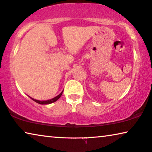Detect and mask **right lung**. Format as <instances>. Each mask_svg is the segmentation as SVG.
Instances as JSON below:
<instances>
[{"mask_svg": "<svg viewBox=\"0 0 152 152\" xmlns=\"http://www.w3.org/2000/svg\"><path fill=\"white\" fill-rule=\"evenodd\" d=\"M63 91L59 95H58L57 96L54 97V98H52V99H50V100H42V101H40V100H36V99H34V98H31V99H32L34 101H35L37 102V103H39V104H50V103H52V102H54L56 101V100L58 99V98L61 96L62 94H63Z\"/></svg>", "mask_w": 152, "mask_h": 152, "instance_id": "add662e5", "label": "right lung"}]
</instances>
